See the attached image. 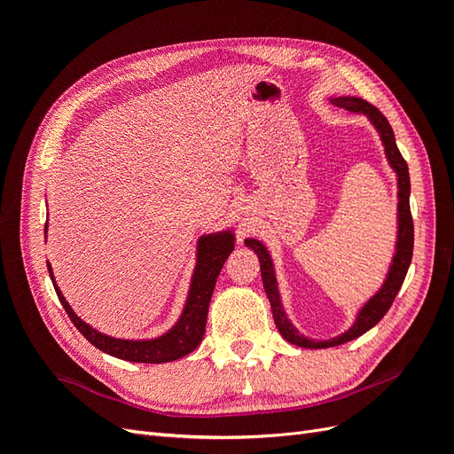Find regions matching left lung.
<instances>
[{
	"label": "left lung",
	"instance_id": "obj_1",
	"mask_svg": "<svg viewBox=\"0 0 454 454\" xmlns=\"http://www.w3.org/2000/svg\"><path fill=\"white\" fill-rule=\"evenodd\" d=\"M329 102L335 104L337 107H345L347 112L365 115L371 125H373L375 130L379 132L380 142L384 145V155H387L390 168L395 172V177H397V239H395V254L388 267V274L387 278H384L382 286L379 287V292L365 301V305L358 310V314H356L354 324L347 329L345 333L327 340H316V339L305 337L292 324V320L287 318L282 305V297L278 292L277 274H274V265H272L267 246L257 239L244 240V244L257 254L259 265H261V278H263V287L269 297L274 324H277L280 335L287 342H292V345L301 348H329V347L345 345V342L358 339L360 335L369 332L371 327L377 325L382 320V316L387 314L388 309L392 307L394 299L405 280L407 269L411 265V257H413V242H415L413 217H411V208H409V193H411L409 168H407L405 159L400 153V149L395 145L394 130L390 127L388 119L384 117L375 106H371L362 98H356V96H339V98H329Z\"/></svg>",
	"mask_w": 454,
	"mask_h": 454
}]
</instances>
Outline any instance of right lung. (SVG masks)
<instances>
[{"label": "right lung", "mask_w": 454, "mask_h": 454, "mask_svg": "<svg viewBox=\"0 0 454 454\" xmlns=\"http://www.w3.org/2000/svg\"><path fill=\"white\" fill-rule=\"evenodd\" d=\"M45 237H47V223H45ZM232 250H235V232H232V229L202 235L197 242V263H195L193 277H191L189 294H187L180 318H177V322L168 329L167 333H162L155 339H138V340L109 337L81 320L70 307V303L66 301V297L62 295L60 287L57 286L51 263H47V269L51 274L54 292H57L62 307L66 309L67 316L72 318L74 325L81 333H83V337L90 342V345H94L96 348H100L102 352L114 356V358H119V360L138 362V364H167V362L184 358V356L193 352L200 345L215 280Z\"/></svg>", "instance_id": "obj_1"}]
</instances>
